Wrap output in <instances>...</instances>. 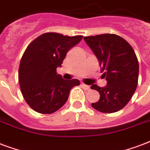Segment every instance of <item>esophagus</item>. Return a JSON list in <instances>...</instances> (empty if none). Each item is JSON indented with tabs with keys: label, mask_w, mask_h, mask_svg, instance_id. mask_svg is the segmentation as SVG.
I'll list each match as a JSON object with an SVG mask.
<instances>
[{
	"label": "esophagus",
	"mask_w": 150,
	"mask_h": 150,
	"mask_svg": "<svg viewBox=\"0 0 150 150\" xmlns=\"http://www.w3.org/2000/svg\"><path fill=\"white\" fill-rule=\"evenodd\" d=\"M81 86H82V88H83V89L86 90V91H88V90L90 89L89 86H88V85H87V84H84V83H82Z\"/></svg>",
	"instance_id": "1"
}]
</instances>
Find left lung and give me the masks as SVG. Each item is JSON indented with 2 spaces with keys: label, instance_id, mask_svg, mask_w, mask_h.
I'll return each mask as SVG.
<instances>
[{
  "label": "left lung",
  "instance_id": "left-lung-1",
  "mask_svg": "<svg viewBox=\"0 0 150 150\" xmlns=\"http://www.w3.org/2000/svg\"><path fill=\"white\" fill-rule=\"evenodd\" d=\"M100 62L108 84L92 89L100 93V100L92 103L93 108L103 113H114L127 105L134 93L138 81L139 66L132 47L115 34L84 37Z\"/></svg>",
  "mask_w": 150,
  "mask_h": 150
}]
</instances>
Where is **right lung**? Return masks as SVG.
I'll return each instance as SVG.
<instances>
[{
    "mask_svg": "<svg viewBox=\"0 0 150 150\" xmlns=\"http://www.w3.org/2000/svg\"><path fill=\"white\" fill-rule=\"evenodd\" d=\"M82 38L47 32L28 46L20 60L19 83L24 100L34 111L41 114L58 111L68 100L71 88L80 84L77 79L64 80L56 70Z\"/></svg>",
    "mask_w": 150,
    "mask_h": 150,
    "instance_id": "1",
    "label": "right lung"
}]
</instances>
